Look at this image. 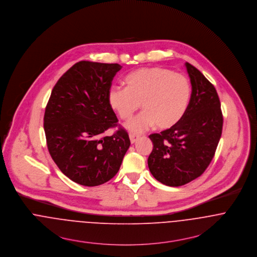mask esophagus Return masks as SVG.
<instances>
[{
    "instance_id": "obj_1",
    "label": "esophagus",
    "mask_w": 257,
    "mask_h": 257,
    "mask_svg": "<svg viewBox=\"0 0 257 257\" xmlns=\"http://www.w3.org/2000/svg\"><path fill=\"white\" fill-rule=\"evenodd\" d=\"M129 138H130V142L131 144H134L136 142L138 139H139V136L138 135H135V134H130L129 135Z\"/></svg>"
}]
</instances>
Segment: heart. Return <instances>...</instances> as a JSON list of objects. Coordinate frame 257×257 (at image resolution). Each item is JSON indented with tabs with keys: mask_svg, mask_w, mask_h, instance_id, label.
<instances>
[{
	"mask_svg": "<svg viewBox=\"0 0 257 257\" xmlns=\"http://www.w3.org/2000/svg\"><path fill=\"white\" fill-rule=\"evenodd\" d=\"M126 87L112 86L108 102L122 120H130L140 108L142 113L126 124L132 133L157 125L166 130L175 126L185 114L191 95L188 79L169 69L151 67L138 69L124 79Z\"/></svg>",
	"mask_w": 257,
	"mask_h": 257,
	"instance_id": "heart-1",
	"label": "heart"
}]
</instances>
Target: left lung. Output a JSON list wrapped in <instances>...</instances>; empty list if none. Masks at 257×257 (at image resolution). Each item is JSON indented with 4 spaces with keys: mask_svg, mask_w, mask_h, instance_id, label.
<instances>
[{
    "mask_svg": "<svg viewBox=\"0 0 257 257\" xmlns=\"http://www.w3.org/2000/svg\"><path fill=\"white\" fill-rule=\"evenodd\" d=\"M185 67L192 86L188 108L173 127L149 136L148 159L153 176L165 185H184L206 171L214 158L223 129L221 102L215 86L189 63Z\"/></svg>",
    "mask_w": 257,
    "mask_h": 257,
    "instance_id": "obj_1",
    "label": "left lung"
}]
</instances>
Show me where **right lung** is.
I'll list each match as a JSON object with an SVG mask.
<instances>
[{
    "label": "right lung",
    "instance_id": "obj_1",
    "mask_svg": "<svg viewBox=\"0 0 257 257\" xmlns=\"http://www.w3.org/2000/svg\"><path fill=\"white\" fill-rule=\"evenodd\" d=\"M122 66L81 61L53 87L44 113L47 148L60 171L85 186H97L118 172L130 147L126 130L117 126L108 90Z\"/></svg>",
    "mask_w": 257,
    "mask_h": 257
}]
</instances>
